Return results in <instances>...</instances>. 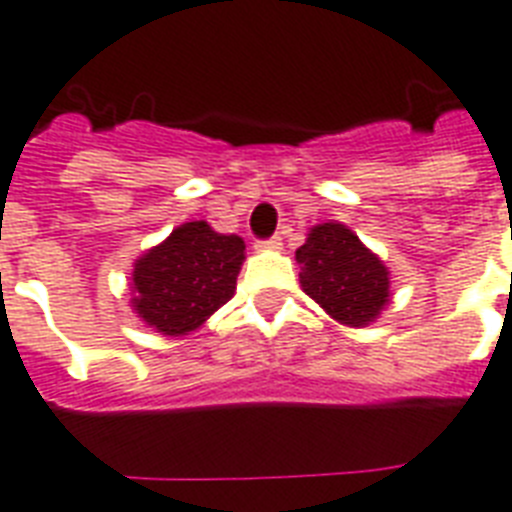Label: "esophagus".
Segmentation results:
<instances>
[{"mask_svg": "<svg viewBox=\"0 0 512 512\" xmlns=\"http://www.w3.org/2000/svg\"><path fill=\"white\" fill-rule=\"evenodd\" d=\"M255 247L257 249H271V252H276V249H282V239H279V236H271V239L257 241Z\"/></svg>", "mask_w": 512, "mask_h": 512, "instance_id": "1", "label": "esophagus"}]
</instances>
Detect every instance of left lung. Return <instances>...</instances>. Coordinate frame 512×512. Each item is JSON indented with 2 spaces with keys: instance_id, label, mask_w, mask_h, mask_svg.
I'll list each match as a JSON object with an SVG mask.
<instances>
[{
  "instance_id": "obj_1",
  "label": "left lung",
  "mask_w": 512,
  "mask_h": 512,
  "mask_svg": "<svg viewBox=\"0 0 512 512\" xmlns=\"http://www.w3.org/2000/svg\"><path fill=\"white\" fill-rule=\"evenodd\" d=\"M300 287L327 314L349 327L376 322L389 303V271L360 236L341 222H322L308 230L295 252Z\"/></svg>"
}]
</instances>
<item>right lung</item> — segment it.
Here are the masks:
<instances>
[{
	"instance_id": "1",
	"label": "right lung",
	"mask_w": 512,
	"mask_h": 512,
	"mask_svg": "<svg viewBox=\"0 0 512 512\" xmlns=\"http://www.w3.org/2000/svg\"><path fill=\"white\" fill-rule=\"evenodd\" d=\"M244 249L236 233H217L204 220L179 225L134 263L131 306L155 333H193L233 298Z\"/></svg>"
}]
</instances>
